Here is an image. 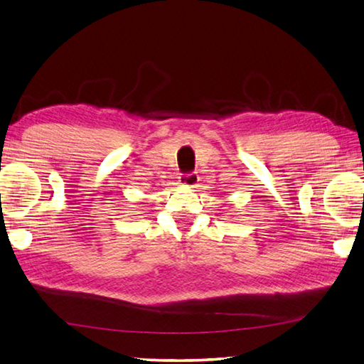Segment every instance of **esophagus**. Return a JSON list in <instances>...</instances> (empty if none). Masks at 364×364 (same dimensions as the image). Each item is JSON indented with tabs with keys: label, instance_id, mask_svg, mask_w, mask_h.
<instances>
[{
	"label": "esophagus",
	"instance_id": "esophagus-1",
	"mask_svg": "<svg viewBox=\"0 0 364 364\" xmlns=\"http://www.w3.org/2000/svg\"><path fill=\"white\" fill-rule=\"evenodd\" d=\"M179 182L185 187H196L198 182H200V177H198L196 173H190V174H182L179 177Z\"/></svg>",
	"mask_w": 364,
	"mask_h": 364
}]
</instances>
